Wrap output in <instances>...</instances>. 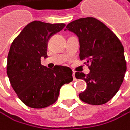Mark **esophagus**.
I'll return each mask as SVG.
<instances>
[{"instance_id": "obj_1", "label": "esophagus", "mask_w": 130, "mask_h": 130, "mask_svg": "<svg viewBox=\"0 0 130 130\" xmlns=\"http://www.w3.org/2000/svg\"><path fill=\"white\" fill-rule=\"evenodd\" d=\"M73 80H74V81H76L77 79H76V77H75V73H74V72L73 73Z\"/></svg>"}]
</instances>
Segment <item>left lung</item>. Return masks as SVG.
Wrapping results in <instances>:
<instances>
[{"instance_id":"8db88e82","label":"left lung","mask_w":130,"mask_h":130,"mask_svg":"<svg viewBox=\"0 0 130 130\" xmlns=\"http://www.w3.org/2000/svg\"><path fill=\"white\" fill-rule=\"evenodd\" d=\"M66 28L78 37L80 59L90 70L87 75L75 73L76 78L87 83L86 89L79 94L80 99L94 105L108 102L118 93L125 77L126 61L122 44L104 23L92 17L73 21Z\"/></svg>"}]
</instances>
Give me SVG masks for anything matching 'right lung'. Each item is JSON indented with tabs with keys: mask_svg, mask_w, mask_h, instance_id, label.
Returning a JSON list of instances; mask_svg holds the SVG:
<instances>
[{
	"mask_svg": "<svg viewBox=\"0 0 130 130\" xmlns=\"http://www.w3.org/2000/svg\"><path fill=\"white\" fill-rule=\"evenodd\" d=\"M64 26V23L34 21L23 28L10 46L7 74L17 97L28 107L51 105L57 100L62 85L73 81L70 68L55 66L50 69L41 63V57H47L49 38Z\"/></svg>",
	"mask_w": 130,
	"mask_h": 130,
	"instance_id": "obj_1",
	"label": "right lung"
}]
</instances>
